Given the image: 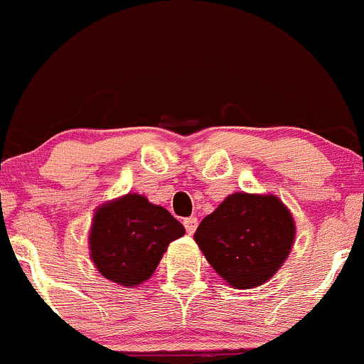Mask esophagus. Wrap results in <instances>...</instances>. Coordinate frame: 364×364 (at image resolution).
I'll return each mask as SVG.
<instances>
[{"instance_id": "34e87169", "label": "esophagus", "mask_w": 364, "mask_h": 364, "mask_svg": "<svg viewBox=\"0 0 364 364\" xmlns=\"http://www.w3.org/2000/svg\"><path fill=\"white\" fill-rule=\"evenodd\" d=\"M183 226H186V232L189 233V235H193L194 230H196V226H198V219L196 218H186L183 219Z\"/></svg>"}]
</instances>
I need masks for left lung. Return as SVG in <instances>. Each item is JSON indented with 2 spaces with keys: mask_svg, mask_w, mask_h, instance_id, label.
I'll list each match as a JSON object with an SVG mask.
<instances>
[{
  "mask_svg": "<svg viewBox=\"0 0 364 364\" xmlns=\"http://www.w3.org/2000/svg\"><path fill=\"white\" fill-rule=\"evenodd\" d=\"M294 239L292 214L274 194H230L194 233L214 271L242 290L271 279L289 257Z\"/></svg>",
  "mask_w": 364,
  "mask_h": 364,
  "instance_id": "1",
  "label": "left lung"
}]
</instances>
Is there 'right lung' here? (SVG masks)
I'll return each mask as SVG.
<instances>
[{"instance_id": "right-lung-1", "label": "right lung", "mask_w": 364, "mask_h": 364, "mask_svg": "<svg viewBox=\"0 0 364 364\" xmlns=\"http://www.w3.org/2000/svg\"><path fill=\"white\" fill-rule=\"evenodd\" d=\"M186 233L164 207L129 193L102 203L90 230V258L97 271L122 287H138L159 265L171 240Z\"/></svg>"}]
</instances>
